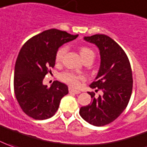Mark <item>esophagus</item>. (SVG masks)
I'll return each instance as SVG.
<instances>
[{"instance_id": "34e87169", "label": "esophagus", "mask_w": 147, "mask_h": 147, "mask_svg": "<svg viewBox=\"0 0 147 147\" xmlns=\"http://www.w3.org/2000/svg\"><path fill=\"white\" fill-rule=\"evenodd\" d=\"M68 91H69L70 93H75V94H80V91L75 90V89L71 88H68Z\"/></svg>"}]
</instances>
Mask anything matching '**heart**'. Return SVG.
<instances>
[{
  "label": "heart",
  "mask_w": 147,
  "mask_h": 147,
  "mask_svg": "<svg viewBox=\"0 0 147 147\" xmlns=\"http://www.w3.org/2000/svg\"><path fill=\"white\" fill-rule=\"evenodd\" d=\"M66 53V47H61L57 51L55 55V61L59 63L63 59ZM80 54L82 59L84 60L88 57H94V52L88 47H81L80 49ZM84 76L81 75H77L73 72H63L60 75V80L63 82L67 84L73 88H77L80 85L81 82L84 80Z\"/></svg>",
  "instance_id": "heart-1"
}]
</instances>
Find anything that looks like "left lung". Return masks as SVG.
Segmentation results:
<instances>
[{
    "label": "left lung",
    "instance_id": "1",
    "mask_svg": "<svg viewBox=\"0 0 147 147\" xmlns=\"http://www.w3.org/2000/svg\"><path fill=\"white\" fill-rule=\"evenodd\" d=\"M84 39L99 48L100 65L95 81L91 84L102 95L80 109L84 120L95 126H103L117 119L128 105L133 89L132 70L125 52L110 37L105 34L84 37Z\"/></svg>",
    "mask_w": 147,
    "mask_h": 147
}]
</instances>
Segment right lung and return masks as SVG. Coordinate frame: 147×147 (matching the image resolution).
<instances>
[{"mask_svg": "<svg viewBox=\"0 0 147 147\" xmlns=\"http://www.w3.org/2000/svg\"><path fill=\"white\" fill-rule=\"evenodd\" d=\"M76 35L51 29L32 37L22 47L16 61L13 77L15 96L23 112L35 120L55 115L61 99L68 93L65 84L54 81L43 84V79L55 64L59 47L76 39Z\"/></svg>", "mask_w": 147, "mask_h": 147, "instance_id": "obj_1", "label": "right lung"}]
</instances>
